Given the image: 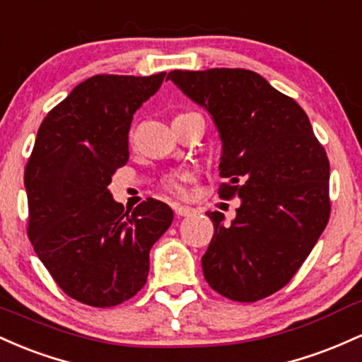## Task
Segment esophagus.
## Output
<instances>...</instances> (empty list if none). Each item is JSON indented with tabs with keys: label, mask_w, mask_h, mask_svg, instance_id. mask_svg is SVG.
Returning a JSON list of instances; mask_svg holds the SVG:
<instances>
[{
	"label": "esophagus",
	"mask_w": 362,
	"mask_h": 362,
	"mask_svg": "<svg viewBox=\"0 0 362 362\" xmlns=\"http://www.w3.org/2000/svg\"><path fill=\"white\" fill-rule=\"evenodd\" d=\"M173 210L174 214H176V217H186V215H192L194 212V209H192V206L182 205H173Z\"/></svg>",
	"instance_id": "esophagus-1"
}]
</instances>
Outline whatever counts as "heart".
Listing matches in <instances>:
<instances>
[{"label": "heart", "mask_w": 362, "mask_h": 362, "mask_svg": "<svg viewBox=\"0 0 362 362\" xmlns=\"http://www.w3.org/2000/svg\"><path fill=\"white\" fill-rule=\"evenodd\" d=\"M193 181V174L189 173H173L164 177L162 186L164 189L174 197L185 198L188 194V182Z\"/></svg>", "instance_id": "obj_1"}]
</instances>
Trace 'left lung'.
Segmentation results:
<instances>
[{
    "instance_id": "left-lung-1",
    "label": "left lung",
    "mask_w": 362,
    "mask_h": 362,
    "mask_svg": "<svg viewBox=\"0 0 362 362\" xmlns=\"http://www.w3.org/2000/svg\"><path fill=\"white\" fill-rule=\"evenodd\" d=\"M214 117L222 138V200L241 198L235 218L206 212L214 238L202 257L215 292L239 303L289 284L330 218V162L306 112L263 76L243 68L168 75Z\"/></svg>"
}]
</instances>
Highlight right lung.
<instances>
[{
  "label": "right lung",
  "instance_id": "right-lung-1",
  "mask_svg": "<svg viewBox=\"0 0 362 362\" xmlns=\"http://www.w3.org/2000/svg\"><path fill=\"white\" fill-rule=\"evenodd\" d=\"M95 75L52 107L25 165L27 234L59 289L78 303L109 308L147 282L148 253L173 210L147 198L124 212L107 189L128 162L133 115L164 82Z\"/></svg>",
  "mask_w": 362,
  "mask_h": 362
}]
</instances>
